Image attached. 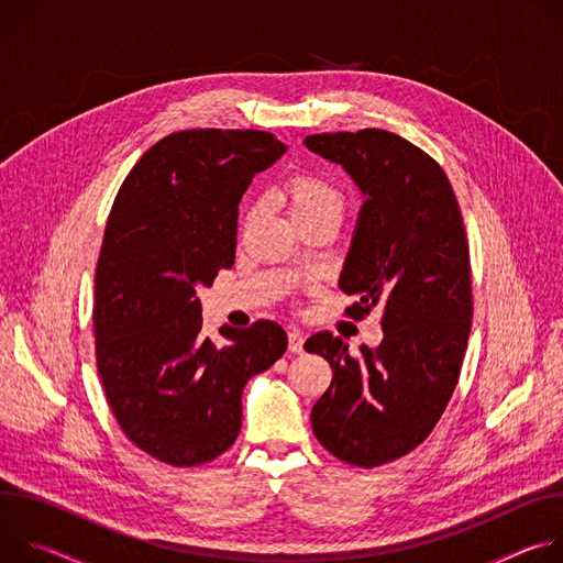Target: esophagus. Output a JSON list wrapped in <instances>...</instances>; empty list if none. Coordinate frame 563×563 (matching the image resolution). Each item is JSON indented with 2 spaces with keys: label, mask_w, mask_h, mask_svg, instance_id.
<instances>
[{
  "label": "esophagus",
  "mask_w": 563,
  "mask_h": 563,
  "mask_svg": "<svg viewBox=\"0 0 563 563\" xmlns=\"http://www.w3.org/2000/svg\"><path fill=\"white\" fill-rule=\"evenodd\" d=\"M287 347L291 354H300L302 352V345H305V334L300 330H291L289 336H287Z\"/></svg>",
  "instance_id": "1"
}]
</instances>
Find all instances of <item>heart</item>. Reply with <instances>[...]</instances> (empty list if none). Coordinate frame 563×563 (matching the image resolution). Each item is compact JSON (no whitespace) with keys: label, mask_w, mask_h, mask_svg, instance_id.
<instances>
[{"label":"heart","mask_w":563,"mask_h":563,"mask_svg":"<svg viewBox=\"0 0 563 563\" xmlns=\"http://www.w3.org/2000/svg\"><path fill=\"white\" fill-rule=\"evenodd\" d=\"M287 196H289L291 216L320 211V209H339L341 211V207H343L341 194L330 183H325L318 176H311V174L294 176L287 185Z\"/></svg>","instance_id":"obj_1"}]
</instances>
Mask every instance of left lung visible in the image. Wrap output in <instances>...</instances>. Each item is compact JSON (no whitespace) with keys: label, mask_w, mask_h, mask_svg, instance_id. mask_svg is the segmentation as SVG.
Instances as JSON below:
<instances>
[{"label":"left lung","mask_w":563,"mask_h":563,"mask_svg":"<svg viewBox=\"0 0 563 563\" xmlns=\"http://www.w3.org/2000/svg\"><path fill=\"white\" fill-rule=\"evenodd\" d=\"M363 196L339 278L361 296L347 313L383 309V341L352 356L318 332L332 385L311 408L316 439L336 459L376 467L412 452L441 419L459 380L472 320L470 252L448 176L419 146L383 129L307 135Z\"/></svg>","instance_id":"left-lung-1"}]
</instances>
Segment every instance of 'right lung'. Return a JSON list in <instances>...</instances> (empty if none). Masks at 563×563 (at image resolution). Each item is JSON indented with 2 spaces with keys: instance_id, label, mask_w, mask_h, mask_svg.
Returning a JSON list of instances; mask_svg holds the SVG:
<instances>
[{
  "instance_id": "1",
  "label": "right lung",
  "mask_w": 563,
  "mask_h": 563,
  "mask_svg": "<svg viewBox=\"0 0 563 563\" xmlns=\"http://www.w3.org/2000/svg\"><path fill=\"white\" fill-rule=\"evenodd\" d=\"M287 146L265 131L191 129L155 142L122 183L96 269L100 378L124 434L191 467L227 452L247 380L287 350L274 320L202 336L196 291L235 258L238 202Z\"/></svg>"
}]
</instances>
